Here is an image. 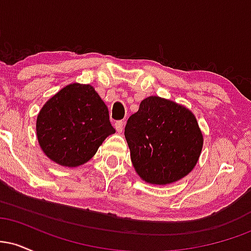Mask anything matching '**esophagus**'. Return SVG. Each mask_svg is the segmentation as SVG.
Listing matches in <instances>:
<instances>
[{
    "label": "esophagus",
    "mask_w": 251,
    "mask_h": 251,
    "mask_svg": "<svg viewBox=\"0 0 251 251\" xmlns=\"http://www.w3.org/2000/svg\"><path fill=\"white\" fill-rule=\"evenodd\" d=\"M114 127H116L117 132L122 133L123 129H124V122H123V120H119V122H117L116 124H114Z\"/></svg>",
    "instance_id": "34e87169"
}]
</instances>
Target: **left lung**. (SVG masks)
<instances>
[{
    "label": "left lung",
    "mask_w": 251,
    "mask_h": 251,
    "mask_svg": "<svg viewBox=\"0 0 251 251\" xmlns=\"http://www.w3.org/2000/svg\"><path fill=\"white\" fill-rule=\"evenodd\" d=\"M125 138L137 174L157 185L174 183L190 174L203 146L194 114L159 97L140 102L137 113L128 118Z\"/></svg>",
    "instance_id": "1"
}]
</instances>
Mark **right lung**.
I'll use <instances>...</instances> for the list:
<instances>
[{
	"mask_svg": "<svg viewBox=\"0 0 251 251\" xmlns=\"http://www.w3.org/2000/svg\"><path fill=\"white\" fill-rule=\"evenodd\" d=\"M116 129L108 108L89 85L72 83L45 103L36 120L40 146L50 159L75 168L88 162Z\"/></svg>",
	"mask_w": 251,
	"mask_h": 251,
	"instance_id": "obj_1",
	"label": "right lung"
}]
</instances>
